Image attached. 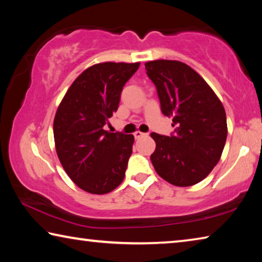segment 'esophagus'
<instances>
[{
    "mask_svg": "<svg viewBox=\"0 0 262 262\" xmlns=\"http://www.w3.org/2000/svg\"><path fill=\"white\" fill-rule=\"evenodd\" d=\"M144 135H147V134H144V133H142V132H140V130H137V132L134 133V137H135L136 140H137V139H141V137L144 136Z\"/></svg>",
    "mask_w": 262,
    "mask_h": 262,
    "instance_id": "obj_1",
    "label": "esophagus"
}]
</instances>
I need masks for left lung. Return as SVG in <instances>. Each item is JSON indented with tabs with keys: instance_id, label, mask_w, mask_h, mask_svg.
Masks as SVG:
<instances>
[{
	"instance_id": "obj_1",
	"label": "left lung",
	"mask_w": 262,
	"mask_h": 262,
	"mask_svg": "<svg viewBox=\"0 0 262 262\" xmlns=\"http://www.w3.org/2000/svg\"><path fill=\"white\" fill-rule=\"evenodd\" d=\"M145 69L163 114L172 117L174 127L171 136L150 134L156 142L150 156L155 170L179 187L200 183L219 163L227 141L223 105L205 79L183 62L149 61Z\"/></svg>"
}]
</instances>
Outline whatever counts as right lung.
Returning a JSON list of instances; mask_svg holds the SVG:
<instances>
[{
    "mask_svg": "<svg viewBox=\"0 0 262 262\" xmlns=\"http://www.w3.org/2000/svg\"><path fill=\"white\" fill-rule=\"evenodd\" d=\"M136 63L103 62L75 79L57 107L53 132L57 157L79 188L106 194L125 178L134 136L104 129L117 112L126 82Z\"/></svg>",
    "mask_w": 262,
    "mask_h": 262,
    "instance_id": "obj_1",
    "label": "right lung"
}]
</instances>
